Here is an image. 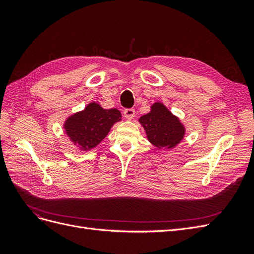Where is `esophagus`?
<instances>
[{"instance_id": "34e87169", "label": "esophagus", "mask_w": 254, "mask_h": 254, "mask_svg": "<svg viewBox=\"0 0 254 254\" xmlns=\"http://www.w3.org/2000/svg\"><path fill=\"white\" fill-rule=\"evenodd\" d=\"M134 114H135V110L132 109V108H128V109H125V110H124V115H125V118H126L127 120L133 119Z\"/></svg>"}]
</instances>
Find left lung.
<instances>
[{
  "instance_id": "8db88e82",
  "label": "left lung",
  "mask_w": 254,
  "mask_h": 254,
  "mask_svg": "<svg viewBox=\"0 0 254 254\" xmlns=\"http://www.w3.org/2000/svg\"><path fill=\"white\" fill-rule=\"evenodd\" d=\"M140 122L146 130L148 140L159 148L174 147L184 135V128L178 119L160 103L153 105L151 111L143 115Z\"/></svg>"
}]
</instances>
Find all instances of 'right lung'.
<instances>
[{
    "mask_svg": "<svg viewBox=\"0 0 254 254\" xmlns=\"http://www.w3.org/2000/svg\"><path fill=\"white\" fill-rule=\"evenodd\" d=\"M120 120L119 110H106L92 103L82 112L68 118L64 129L66 134L81 148L91 149L104 140L111 126Z\"/></svg>",
    "mask_w": 254,
    "mask_h": 254,
    "instance_id": "1",
    "label": "right lung"
}]
</instances>
